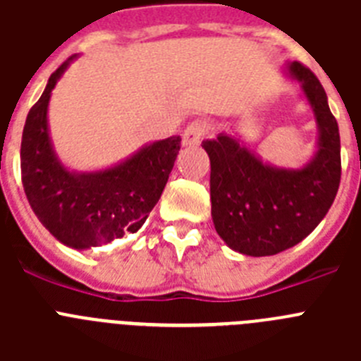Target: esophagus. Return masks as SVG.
I'll list each match as a JSON object with an SVG mask.
<instances>
[{"mask_svg": "<svg viewBox=\"0 0 361 361\" xmlns=\"http://www.w3.org/2000/svg\"><path fill=\"white\" fill-rule=\"evenodd\" d=\"M208 132V123L206 121H193V123L188 124V128L184 130L183 135V142L184 146H197L200 141H202V137L206 135Z\"/></svg>", "mask_w": 361, "mask_h": 361, "instance_id": "esophagus-1", "label": "esophagus"}]
</instances>
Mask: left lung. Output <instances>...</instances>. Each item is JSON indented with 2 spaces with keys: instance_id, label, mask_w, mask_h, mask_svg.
I'll list each match as a JSON object with an SVG mask.
<instances>
[{
  "instance_id": "1",
  "label": "left lung",
  "mask_w": 361,
  "mask_h": 361,
  "mask_svg": "<svg viewBox=\"0 0 361 361\" xmlns=\"http://www.w3.org/2000/svg\"><path fill=\"white\" fill-rule=\"evenodd\" d=\"M289 73L302 85L320 128L318 152L305 168L264 164L224 133L202 142L212 164L213 224L231 250L250 257H269L304 240L329 212L342 177L340 132L324 86L298 61Z\"/></svg>"
}]
</instances>
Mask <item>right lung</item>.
<instances>
[{
	"instance_id": "right-lung-1",
	"label": "right lung",
	"mask_w": 361,
	"mask_h": 361,
	"mask_svg": "<svg viewBox=\"0 0 361 361\" xmlns=\"http://www.w3.org/2000/svg\"><path fill=\"white\" fill-rule=\"evenodd\" d=\"M68 61L50 75L43 95L28 111L21 139V183L41 224L63 244L86 250L139 231L161 199L180 149V137L153 142L110 170H66L50 145L47 108Z\"/></svg>"
}]
</instances>
